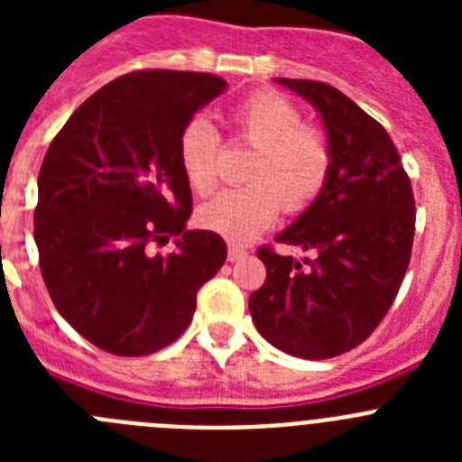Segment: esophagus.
I'll use <instances>...</instances> for the list:
<instances>
[{"label":"esophagus","mask_w":462,"mask_h":462,"mask_svg":"<svg viewBox=\"0 0 462 462\" xmlns=\"http://www.w3.org/2000/svg\"><path fill=\"white\" fill-rule=\"evenodd\" d=\"M247 254V250H245V247H240V245H228V261H238V259H243V256Z\"/></svg>","instance_id":"obj_1"}]
</instances>
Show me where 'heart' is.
<instances>
[{
	"instance_id": "1",
	"label": "heart",
	"mask_w": 462,
	"mask_h": 462,
	"mask_svg": "<svg viewBox=\"0 0 462 462\" xmlns=\"http://www.w3.org/2000/svg\"><path fill=\"white\" fill-rule=\"evenodd\" d=\"M238 141L254 148L243 187L222 191L201 206L196 219L231 243H250L277 219L282 206L300 212L328 182L333 152L324 134L303 125L300 110L282 94L263 89L231 110ZM180 166L196 194H210L219 180L222 138L206 117L187 122L178 143Z\"/></svg>"
}]
</instances>
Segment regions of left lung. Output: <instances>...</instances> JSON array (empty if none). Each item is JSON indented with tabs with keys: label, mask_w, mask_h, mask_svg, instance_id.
<instances>
[{
	"label": "left lung",
	"mask_w": 462,
	"mask_h": 462,
	"mask_svg": "<svg viewBox=\"0 0 462 462\" xmlns=\"http://www.w3.org/2000/svg\"><path fill=\"white\" fill-rule=\"evenodd\" d=\"M319 113L333 166L321 194L277 234L312 252L303 263L256 252L266 282L250 296L256 330L298 358H333L368 340L393 305L411 256L414 194L393 141L340 89L275 79Z\"/></svg>",
	"instance_id": "8db88e82"
}]
</instances>
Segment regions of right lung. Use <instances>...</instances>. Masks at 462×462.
<instances>
[{
  "mask_svg": "<svg viewBox=\"0 0 462 462\" xmlns=\"http://www.w3.org/2000/svg\"><path fill=\"white\" fill-rule=\"evenodd\" d=\"M226 80L126 73L79 106L39 171L34 240L57 312L116 356H148L185 333L196 291L226 261L215 231L187 228L191 189L178 143ZM176 238L169 255L154 242Z\"/></svg>",
  "mask_w": 462,
  "mask_h": 462,
  "instance_id": "right-lung-1",
  "label": "right lung"
}]
</instances>
